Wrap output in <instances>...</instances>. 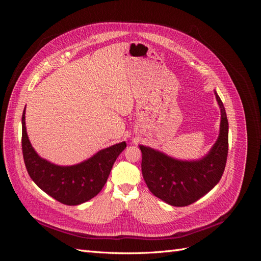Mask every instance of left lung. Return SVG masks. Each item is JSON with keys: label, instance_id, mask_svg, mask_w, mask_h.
<instances>
[{"label": "left lung", "instance_id": "left-lung-1", "mask_svg": "<svg viewBox=\"0 0 261 261\" xmlns=\"http://www.w3.org/2000/svg\"><path fill=\"white\" fill-rule=\"evenodd\" d=\"M221 112L218 139L206 155L197 160H179L159 150L139 145L141 172L155 197L174 207H185L200 199L222 177L228 150V122L224 106L216 90Z\"/></svg>", "mask_w": 261, "mask_h": 261}]
</instances>
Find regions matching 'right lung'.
<instances>
[{
  "mask_svg": "<svg viewBox=\"0 0 261 261\" xmlns=\"http://www.w3.org/2000/svg\"><path fill=\"white\" fill-rule=\"evenodd\" d=\"M26 107L21 117V148L28 174L52 198L77 206L97 196L106 185L116 158L126 148L122 141L101 149L89 159L73 165H59L43 159L31 145L26 129Z\"/></svg>",
  "mask_w": 261,
  "mask_h": 261,
  "instance_id": "add662e5",
  "label": "right lung"
}]
</instances>
